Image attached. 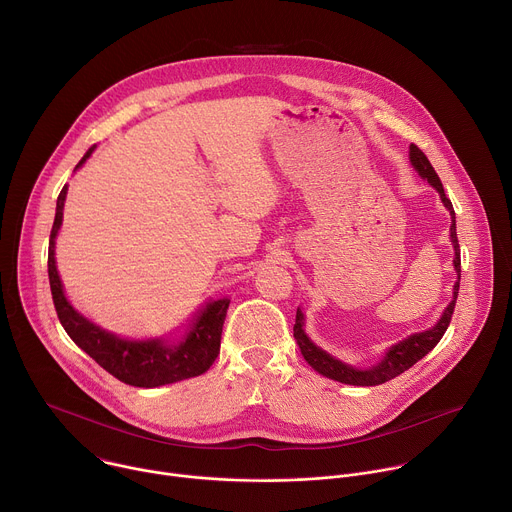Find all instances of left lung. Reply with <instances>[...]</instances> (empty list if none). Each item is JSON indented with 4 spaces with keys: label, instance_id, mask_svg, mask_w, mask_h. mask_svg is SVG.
<instances>
[{
    "label": "left lung",
    "instance_id": "8db88e82",
    "mask_svg": "<svg viewBox=\"0 0 512 512\" xmlns=\"http://www.w3.org/2000/svg\"><path fill=\"white\" fill-rule=\"evenodd\" d=\"M410 160H412V164H414V168L418 170V173L440 193V199H442L444 207L452 215L450 239H452V245H454V269L458 273V281L454 285V299L444 309L440 321L432 329L422 331V333H414L408 339H404V342H400L398 346L390 348V352L384 356V360L378 366H374L372 370H356L352 366H346V364H342L339 360L331 358L329 354H325L323 350H319L317 346H313L309 339H307V335L303 333V313L297 309L295 325H293V337H295V342H297L305 362L315 372H319L321 376L331 378L335 382L350 384V386H378V384H384L388 380H394L402 372L410 370L418 360H422L440 342L442 335L446 333V329L450 325V319H452V313H454V305H456V297H458V287H460V245H458V237H456V217H454L452 203H450V199L444 193L442 181L438 179L434 166L430 164L426 154L416 144H410Z\"/></svg>",
    "mask_w": 512,
    "mask_h": 512
}]
</instances>
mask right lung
Here are the masks:
<instances>
[{
	"label": "right lung",
	"mask_w": 512,
	"mask_h": 512,
	"mask_svg": "<svg viewBox=\"0 0 512 512\" xmlns=\"http://www.w3.org/2000/svg\"><path fill=\"white\" fill-rule=\"evenodd\" d=\"M90 154L92 148L78 162V166H82ZM66 191L68 187L62 189L56 205V219L52 225L48 249V275L58 319L66 333L74 339V344L82 348L108 374L136 388H156L205 374L219 356L221 333L229 309V299L209 303L195 319L191 331L177 344H162L160 339H150V342H128V339H120L100 329L98 325L82 317L78 311H74V307L64 297L62 281L58 277L54 259V241L62 225Z\"/></svg>",
	"instance_id": "add662e5"
}]
</instances>
